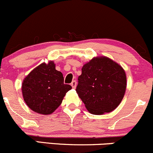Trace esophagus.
I'll use <instances>...</instances> for the list:
<instances>
[{"instance_id": "esophagus-1", "label": "esophagus", "mask_w": 153, "mask_h": 153, "mask_svg": "<svg viewBox=\"0 0 153 153\" xmlns=\"http://www.w3.org/2000/svg\"><path fill=\"white\" fill-rule=\"evenodd\" d=\"M76 85H77L76 81H73L71 83V86H72V87L73 88V89H75V87H76Z\"/></svg>"}]
</instances>
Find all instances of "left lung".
Returning a JSON list of instances; mask_svg holds the SVG:
<instances>
[{
	"mask_svg": "<svg viewBox=\"0 0 153 153\" xmlns=\"http://www.w3.org/2000/svg\"><path fill=\"white\" fill-rule=\"evenodd\" d=\"M78 80L76 92L92 114L112 111L125 95V70L107 57L94 58L84 64Z\"/></svg>",
	"mask_w": 153,
	"mask_h": 153,
	"instance_id": "1",
	"label": "left lung"
}]
</instances>
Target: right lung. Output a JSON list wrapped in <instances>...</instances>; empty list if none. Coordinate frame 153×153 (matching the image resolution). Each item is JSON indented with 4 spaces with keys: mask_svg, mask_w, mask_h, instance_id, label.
<instances>
[{
    "mask_svg": "<svg viewBox=\"0 0 153 153\" xmlns=\"http://www.w3.org/2000/svg\"><path fill=\"white\" fill-rule=\"evenodd\" d=\"M71 89L70 85L64 83L63 75L56 70L53 62L39 65L27 75L22 85L25 103L41 114H52Z\"/></svg>",
    "mask_w": 153,
    "mask_h": 153,
    "instance_id": "right-lung-1",
    "label": "right lung"
}]
</instances>
